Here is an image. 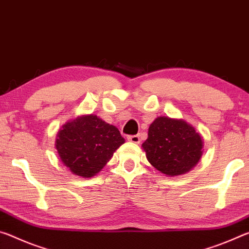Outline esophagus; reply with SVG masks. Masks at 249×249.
Wrapping results in <instances>:
<instances>
[{"label": "esophagus", "instance_id": "obj_1", "mask_svg": "<svg viewBox=\"0 0 249 249\" xmlns=\"http://www.w3.org/2000/svg\"><path fill=\"white\" fill-rule=\"evenodd\" d=\"M128 140L130 142H133V143H139L140 142V137L138 134H134V136H129Z\"/></svg>", "mask_w": 249, "mask_h": 249}]
</instances>
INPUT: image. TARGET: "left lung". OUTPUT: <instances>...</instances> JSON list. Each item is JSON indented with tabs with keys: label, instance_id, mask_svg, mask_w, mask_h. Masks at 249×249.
I'll return each mask as SVG.
<instances>
[{
	"label": "left lung",
	"instance_id": "obj_1",
	"mask_svg": "<svg viewBox=\"0 0 249 249\" xmlns=\"http://www.w3.org/2000/svg\"><path fill=\"white\" fill-rule=\"evenodd\" d=\"M142 148L154 168L174 177L189 172L196 164L202 156L203 141L185 121L160 117L150 125Z\"/></svg>",
	"mask_w": 249,
	"mask_h": 249
}]
</instances>
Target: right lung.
Here are the masks:
<instances>
[{
  "instance_id": "right-lung-1",
  "label": "right lung",
  "mask_w": 249,
  "mask_h": 249,
  "mask_svg": "<svg viewBox=\"0 0 249 249\" xmlns=\"http://www.w3.org/2000/svg\"><path fill=\"white\" fill-rule=\"evenodd\" d=\"M115 125L89 115L67 122L57 136L56 149L72 173L91 178L104 168L124 143Z\"/></svg>"
}]
</instances>
